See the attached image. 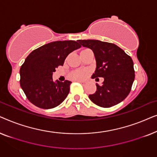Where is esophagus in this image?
<instances>
[{
	"mask_svg": "<svg viewBox=\"0 0 157 157\" xmlns=\"http://www.w3.org/2000/svg\"><path fill=\"white\" fill-rule=\"evenodd\" d=\"M78 81V82H79L80 83H81V84H83V85L85 84L84 81Z\"/></svg>",
	"mask_w": 157,
	"mask_h": 157,
	"instance_id": "1",
	"label": "esophagus"
}]
</instances>
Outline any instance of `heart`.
Masks as SVG:
<instances>
[{"label":"heart","mask_w":157,"mask_h":157,"mask_svg":"<svg viewBox=\"0 0 157 157\" xmlns=\"http://www.w3.org/2000/svg\"><path fill=\"white\" fill-rule=\"evenodd\" d=\"M88 74L87 70L85 69H79L72 71L69 74V78L73 80H82Z\"/></svg>","instance_id":"b5f03b06"}]
</instances>
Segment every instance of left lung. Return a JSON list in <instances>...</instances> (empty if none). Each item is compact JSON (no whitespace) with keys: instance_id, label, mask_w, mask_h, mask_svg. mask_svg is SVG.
<instances>
[{"instance_id":"left-lung-1","label":"left lung","mask_w":157,"mask_h":157,"mask_svg":"<svg viewBox=\"0 0 157 157\" xmlns=\"http://www.w3.org/2000/svg\"><path fill=\"white\" fill-rule=\"evenodd\" d=\"M81 46L93 51L96 68L91 78L103 77L101 86L96 85V91L90 94V100L98 106L109 108L125 99L134 81V63L117 45L98 40H78Z\"/></svg>"}]
</instances>
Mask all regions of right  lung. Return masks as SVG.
<instances>
[{
  "label": "right lung",
  "mask_w": 157,
  "mask_h": 157,
  "mask_svg": "<svg viewBox=\"0 0 157 157\" xmlns=\"http://www.w3.org/2000/svg\"><path fill=\"white\" fill-rule=\"evenodd\" d=\"M81 48L74 40L51 42L32 51L20 69V84L28 99L35 106L49 109L67 97L71 81H53V73L63 66L67 56Z\"/></svg>",
  "instance_id": "obj_1"
}]
</instances>
